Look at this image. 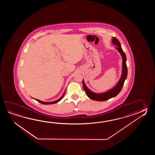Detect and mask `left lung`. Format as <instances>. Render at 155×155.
I'll return each mask as SVG.
<instances>
[{
    "mask_svg": "<svg viewBox=\"0 0 155 155\" xmlns=\"http://www.w3.org/2000/svg\"><path fill=\"white\" fill-rule=\"evenodd\" d=\"M112 44L116 45L117 47L116 49L118 50L119 53H120L122 58V73L121 78L119 80V82L116 84V85L110 90L109 91L105 92H103L101 94H97L92 92L90 90L87 86H86L84 80H82V85L85 91L86 94L89 97L90 99H92L93 100H95L97 101H106L109 99L112 98L116 96L117 95L119 92L121 91L122 87L124 84V82L127 76V68L126 65V56L125 54L122 50V48L121 46L120 43L119 42V40L117 39L115 37H112Z\"/></svg>",
    "mask_w": 155,
    "mask_h": 155,
    "instance_id": "left-lung-1",
    "label": "left lung"
}]
</instances>
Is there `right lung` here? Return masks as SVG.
<instances>
[{
	"label": "right lung",
	"instance_id": "1",
	"mask_svg": "<svg viewBox=\"0 0 155 155\" xmlns=\"http://www.w3.org/2000/svg\"><path fill=\"white\" fill-rule=\"evenodd\" d=\"M65 91H64V93L63 94V96H61L59 99L57 100L56 101H52V102H44V101H40V100H37V99H35V100H36L37 101H38V102H40V103H41V104H44V105H50V104H55V103H57V102H59V101H60L61 99H63V96H64V94H65Z\"/></svg>",
	"mask_w": 155,
	"mask_h": 155
}]
</instances>
